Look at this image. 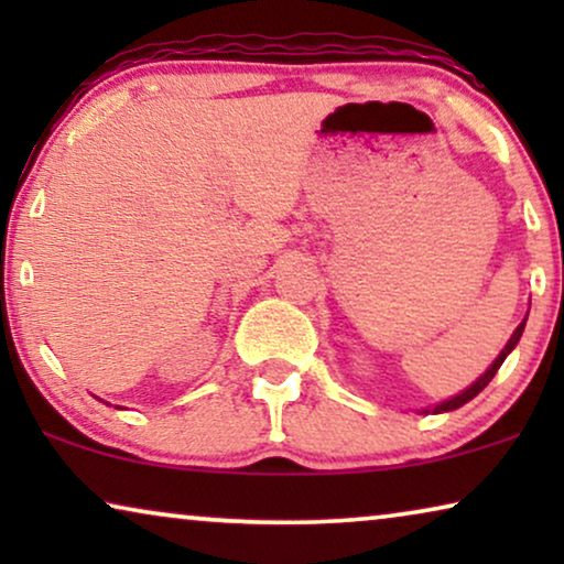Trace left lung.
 I'll use <instances>...</instances> for the list:
<instances>
[{
    "instance_id": "1",
    "label": "left lung",
    "mask_w": 564,
    "mask_h": 564,
    "mask_svg": "<svg viewBox=\"0 0 564 564\" xmlns=\"http://www.w3.org/2000/svg\"><path fill=\"white\" fill-rule=\"evenodd\" d=\"M523 326H527V318H523V321L519 323V328H516V330H513V336L508 338L506 349L498 354V359L492 361V365H490L488 369H485V375H482V377H477V380H475L473 384H469L467 390H462L459 395H454V398H449V400H444V403H438V405L434 408V413L457 411V408H462V405H465V403H469V400H473L475 395H480V392H482V390L488 388V384H490L492 377H496V372H498V369H500V365H503V361H506L508 354H511V351L516 349V344H519V338H521V334H523ZM426 413H429V411H426Z\"/></svg>"
}]
</instances>
